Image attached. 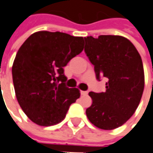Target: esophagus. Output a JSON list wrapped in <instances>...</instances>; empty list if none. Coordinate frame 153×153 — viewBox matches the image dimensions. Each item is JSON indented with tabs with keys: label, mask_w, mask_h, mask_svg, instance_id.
<instances>
[{
	"label": "esophagus",
	"mask_w": 153,
	"mask_h": 153,
	"mask_svg": "<svg viewBox=\"0 0 153 153\" xmlns=\"http://www.w3.org/2000/svg\"><path fill=\"white\" fill-rule=\"evenodd\" d=\"M80 94H81L82 95H87V94H88V91H80Z\"/></svg>",
	"instance_id": "esophagus-1"
}]
</instances>
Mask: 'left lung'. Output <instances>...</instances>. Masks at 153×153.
<instances>
[{
    "instance_id": "1",
    "label": "left lung",
    "mask_w": 153,
    "mask_h": 153,
    "mask_svg": "<svg viewBox=\"0 0 153 153\" xmlns=\"http://www.w3.org/2000/svg\"><path fill=\"white\" fill-rule=\"evenodd\" d=\"M85 52L94 65L96 79L105 77L106 91L90 92L93 102L86 114L102 130H114L135 113L145 88L141 57L131 42L121 36L85 37Z\"/></svg>"
}]
</instances>
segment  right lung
Returning <instances> with one entry per match:
<instances>
[{
  "label": "right lung",
  "mask_w": 153,
  "mask_h": 153,
  "mask_svg": "<svg viewBox=\"0 0 153 153\" xmlns=\"http://www.w3.org/2000/svg\"><path fill=\"white\" fill-rule=\"evenodd\" d=\"M84 38L63 32L38 31L19 48L12 66L18 103L33 123L51 126L60 123L79 90L65 86L63 67L83 51Z\"/></svg>",
  "instance_id": "1"
}]
</instances>
